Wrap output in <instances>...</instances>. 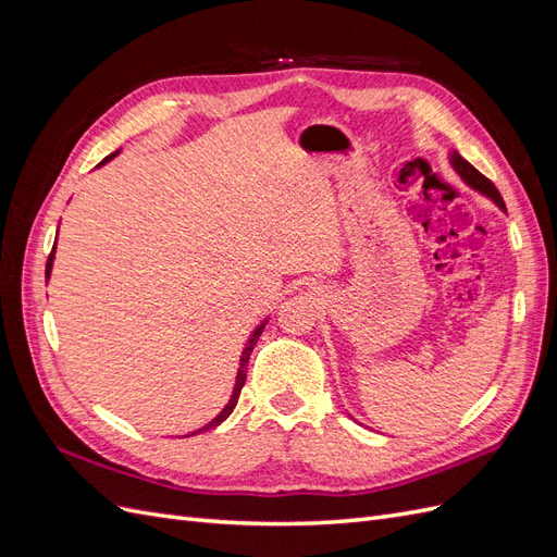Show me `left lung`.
<instances>
[{
	"label": "left lung",
	"mask_w": 557,
	"mask_h": 557,
	"mask_svg": "<svg viewBox=\"0 0 557 557\" xmlns=\"http://www.w3.org/2000/svg\"><path fill=\"white\" fill-rule=\"evenodd\" d=\"M450 164H453V170L460 174V178L469 185V188H474V190H479L481 195L491 197L499 209H504V199H502L499 190L495 188V183H493L491 178H485L479 170H474V166H471V164L458 153V150H453V153H450Z\"/></svg>",
	"instance_id": "1"
}]
</instances>
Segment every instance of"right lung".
Here are the masks:
<instances>
[{"instance_id":"right-lung-1","label":"right lung","mask_w":557,"mask_h":557,"mask_svg":"<svg viewBox=\"0 0 557 557\" xmlns=\"http://www.w3.org/2000/svg\"><path fill=\"white\" fill-rule=\"evenodd\" d=\"M115 153H111L109 158H104L102 162L99 164H104V162H109L111 158H113ZM53 258H55V246H53V250H50V256H48V262H46V278L50 276V269H53ZM264 325H267V320L264 323H260L256 330H252V334H250V339H248V344H246V348H244V352H242V360H239V372H237V383H234V391H232V397H230V401L225 404V409L218 413L211 423H207L205 428H199V430H195L193 434H199V432H207V430H213V428H218L223 423V420L234 411V407H237V401H239V395H242V387H244V383H246V367H248V358H250V352H252V346L258 344V336L262 334V330H264ZM185 436H190V434H185Z\"/></svg>"}]
</instances>
